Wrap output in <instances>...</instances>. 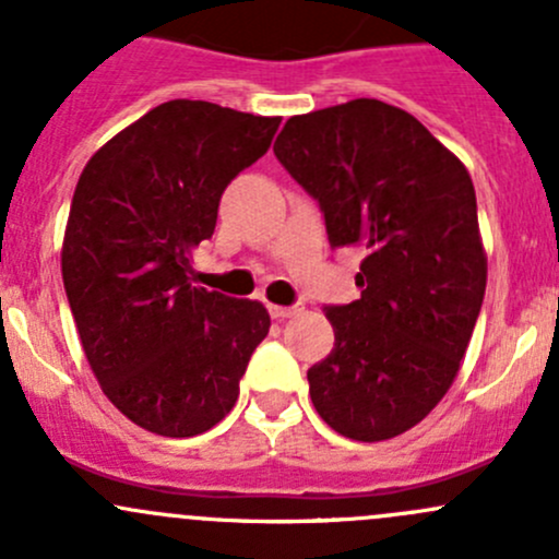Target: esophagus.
Returning a JSON list of instances; mask_svg holds the SVG:
<instances>
[{
    "mask_svg": "<svg viewBox=\"0 0 559 559\" xmlns=\"http://www.w3.org/2000/svg\"><path fill=\"white\" fill-rule=\"evenodd\" d=\"M270 308V316L273 319H289V316H295L300 308L297 306H267Z\"/></svg>",
    "mask_w": 559,
    "mask_h": 559,
    "instance_id": "34e87169",
    "label": "esophagus"
}]
</instances>
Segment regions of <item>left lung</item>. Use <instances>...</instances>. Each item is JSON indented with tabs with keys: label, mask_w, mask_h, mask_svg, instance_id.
I'll list each match as a JSON object with an SVG mask.
<instances>
[{
	"label": "left lung",
	"mask_w": 559,
	"mask_h": 559,
	"mask_svg": "<svg viewBox=\"0 0 559 559\" xmlns=\"http://www.w3.org/2000/svg\"><path fill=\"white\" fill-rule=\"evenodd\" d=\"M273 151L319 202L330 246L365 253L359 300L324 308L335 346L308 370L313 408L352 441L400 436L449 392L481 311L471 175L381 99L292 116Z\"/></svg>",
	"instance_id": "1"
}]
</instances>
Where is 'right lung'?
Returning <instances> with one entry per match:
<instances>
[{
    "mask_svg": "<svg viewBox=\"0 0 559 559\" xmlns=\"http://www.w3.org/2000/svg\"><path fill=\"white\" fill-rule=\"evenodd\" d=\"M278 123L173 99L107 140L75 186L61 275L78 335L107 400L156 436L218 425L270 330L262 302L191 284L189 251Z\"/></svg>",
    "mask_w": 559,
    "mask_h": 559,
    "instance_id": "1",
    "label": "right lung"
}]
</instances>
